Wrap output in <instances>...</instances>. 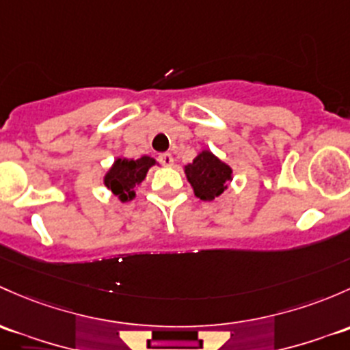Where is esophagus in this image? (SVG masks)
Instances as JSON below:
<instances>
[{
    "instance_id": "1",
    "label": "esophagus",
    "mask_w": 350,
    "mask_h": 350,
    "mask_svg": "<svg viewBox=\"0 0 350 350\" xmlns=\"http://www.w3.org/2000/svg\"><path fill=\"white\" fill-rule=\"evenodd\" d=\"M159 161H161V163H163L164 165H167V167H169V165H174V157H172L169 152L161 154Z\"/></svg>"
}]
</instances>
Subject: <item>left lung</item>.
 <instances>
[{"instance_id": "left-lung-1", "label": "left lung", "mask_w": 350, "mask_h": 350, "mask_svg": "<svg viewBox=\"0 0 350 350\" xmlns=\"http://www.w3.org/2000/svg\"><path fill=\"white\" fill-rule=\"evenodd\" d=\"M185 174L194 196L203 201H213L221 196L233 181V169L230 164L219 159L209 149L198 152L193 163L185 165Z\"/></svg>"}]
</instances>
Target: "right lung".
<instances>
[{"instance_id": "add662e5", "label": "right lung", "mask_w": 350, "mask_h": 350, "mask_svg": "<svg viewBox=\"0 0 350 350\" xmlns=\"http://www.w3.org/2000/svg\"><path fill=\"white\" fill-rule=\"evenodd\" d=\"M154 164H157L156 159L150 156H142L139 159L117 157L104 174V186L119 198L120 203H129L135 198V187L144 181Z\"/></svg>"}]
</instances>
